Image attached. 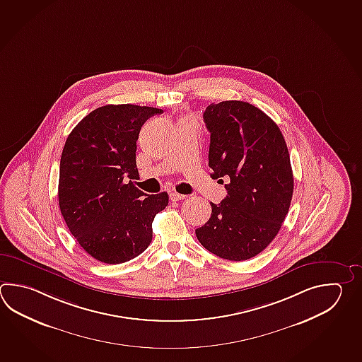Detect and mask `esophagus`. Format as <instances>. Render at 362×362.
Listing matches in <instances>:
<instances>
[{
	"mask_svg": "<svg viewBox=\"0 0 362 362\" xmlns=\"http://www.w3.org/2000/svg\"><path fill=\"white\" fill-rule=\"evenodd\" d=\"M170 199H171V201H180V199H187V196L177 192H171L170 193Z\"/></svg>",
	"mask_w": 362,
	"mask_h": 362,
	"instance_id": "1",
	"label": "esophagus"
}]
</instances>
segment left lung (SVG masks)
Wrapping results in <instances>:
<instances>
[{"instance_id": "left-lung-1", "label": "left lung", "mask_w": 362, "mask_h": 362, "mask_svg": "<svg viewBox=\"0 0 362 362\" xmlns=\"http://www.w3.org/2000/svg\"><path fill=\"white\" fill-rule=\"evenodd\" d=\"M204 121L211 177L228 183L226 199L210 202L211 216L196 236L219 258H254L272 243L288 214L294 191L288 146L272 118L246 102L210 104Z\"/></svg>"}]
</instances>
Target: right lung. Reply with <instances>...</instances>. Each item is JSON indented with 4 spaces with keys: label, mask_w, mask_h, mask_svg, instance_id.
I'll return each instance as SVG.
<instances>
[{
    "label": "right lung",
    "mask_w": 362,
    "mask_h": 362,
    "mask_svg": "<svg viewBox=\"0 0 362 362\" xmlns=\"http://www.w3.org/2000/svg\"><path fill=\"white\" fill-rule=\"evenodd\" d=\"M153 107L108 104L90 112L68 135L60 157V213L90 257L107 264L138 257L152 241V221L169 194H146L132 180L139 175L136 141Z\"/></svg>",
    "instance_id": "obj_1"
}]
</instances>
